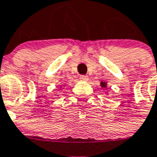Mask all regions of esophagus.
<instances>
[{"label":"esophagus","instance_id":"34e87169","mask_svg":"<svg viewBox=\"0 0 157 157\" xmlns=\"http://www.w3.org/2000/svg\"><path fill=\"white\" fill-rule=\"evenodd\" d=\"M88 76L87 75H80V80L81 81H84V82H86V81H88Z\"/></svg>","mask_w":157,"mask_h":157}]
</instances>
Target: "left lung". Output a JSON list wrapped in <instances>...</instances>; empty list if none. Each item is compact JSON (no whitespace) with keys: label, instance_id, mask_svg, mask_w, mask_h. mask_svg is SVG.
<instances>
[{"label":"left lung","instance_id":"left-lung-1","mask_svg":"<svg viewBox=\"0 0 157 157\" xmlns=\"http://www.w3.org/2000/svg\"><path fill=\"white\" fill-rule=\"evenodd\" d=\"M106 82H101V86L102 87H106Z\"/></svg>","mask_w":157,"mask_h":157}]
</instances>
